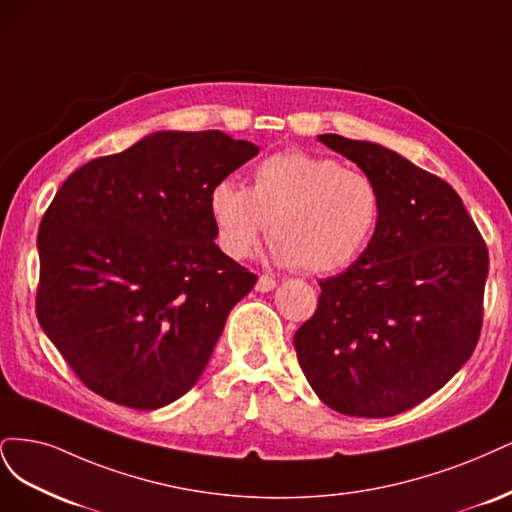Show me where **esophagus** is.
Instances as JSON below:
<instances>
[{
  "mask_svg": "<svg viewBox=\"0 0 512 512\" xmlns=\"http://www.w3.org/2000/svg\"><path fill=\"white\" fill-rule=\"evenodd\" d=\"M276 287V280L272 278V276H259V280H257V285H255V289L259 291V293H268V291H272Z\"/></svg>",
  "mask_w": 512,
  "mask_h": 512,
  "instance_id": "1",
  "label": "esophagus"
}]
</instances>
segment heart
<instances>
[{"instance_id": "obj_1", "label": "heart", "mask_w": 512, "mask_h": 512, "mask_svg": "<svg viewBox=\"0 0 512 512\" xmlns=\"http://www.w3.org/2000/svg\"><path fill=\"white\" fill-rule=\"evenodd\" d=\"M208 208L225 255L251 257L270 225L278 263L327 274L366 251L381 221L383 197L366 172L332 157L283 151L257 163L249 191L219 180Z\"/></svg>"}]
</instances>
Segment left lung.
<instances>
[{"instance_id":"8db88e82","label":"left lung","mask_w":512,"mask_h":512,"mask_svg":"<svg viewBox=\"0 0 512 512\" xmlns=\"http://www.w3.org/2000/svg\"><path fill=\"white\" fill-rule=\"evenodd\" d=\"M378 185L383 212L353 266L321 280L293 336L319 400L383 419L421 404L470 359L481 336L487 246L455 189L389 148L319 136Z\"/></svg>"}]
</instances>
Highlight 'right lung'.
<instances>
[{"label":"right lung","instance_id":"obj_1","mask_svg":"<svg viewBox=\"0 0 512 512\" xmlns=\"http://www.w3.org/2000/svg\"><path fill=\"white\" fill-rule=\"evenodd\" d=\"M257 153L217 129L157 131L61 185L40 223L36 312L91 391L155 410L202 376L257 283L214 244L208 197Z\"/></svg>","mask_w":512,"mask_h":512}]
</instances>
